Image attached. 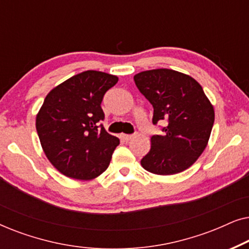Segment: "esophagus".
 I'll use <instances>...</instances> for the list:
<instances>
[{"instance_id":"1","label":"esophagus","mask_w":249,"mask_h":249,"mask_svg":"<svg viewBox=\"0 0 249 249\" xmlns=\"http://www.w3.org/2000/svg\"><path fill=\"white\" fill-rule=\"evenodd\" d=\"M132 138H134V135H125V134L121 135V139H122V141H124V142L131 141Z\"/></svg>"}]
</instances>
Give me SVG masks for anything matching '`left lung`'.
Masks as SVG:
<instances>
[{
	"label": "left lung",
	"instance_id": "8db88e82",
	"mask_svg": "<svg viewBox=\"0 0 249 249\" xmlns=\"http://www.w3.org/2000/svg\"><path fill=\"white\" fill-rule=\"evenodd\" d=\"M139 91L154 108L153 124L166 121L163 135L151 138L141 164L148 172L171 176L185 171L202 155L214 124V107L189 74L171 69L142 71L134 76Z\"/></svg>",
	"mask_w": 249,
	"mask_h": 249
}]
</instances>
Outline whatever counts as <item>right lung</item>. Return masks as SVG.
<instances>
[{
  "label": "right lung",
  "mask_w": 249,
  "mask_h": 249,
  "mask_svg": "<svg viewBox=\"0 0 249 249\" xmlns=\"http://www.w3.org/2000/svg\"><path fill=\"white\" fill-rule=\"evenodd\" d=\"M118 80L113 74L87 70L46 95L36 115V130L46 158L66 177L91 180L110 164L120 141L98 122L104 119V94Z\"/></svg>",
  "instance_id": "1"
}]
</instances>
